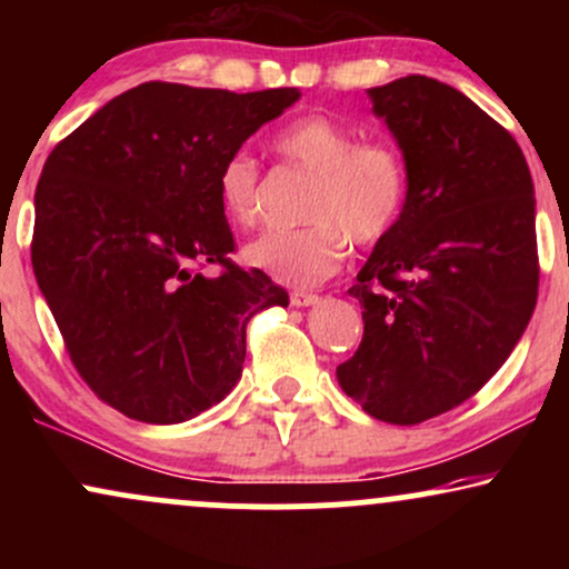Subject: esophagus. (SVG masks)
<instances>
[{"mask_svg": "<svg viewBox=\"0 0 569 569\" xmlns=\"http://www.w3.org/2000/svg\"><path fill=\"white\" fill-rule=\"evenodd\" d=\"M291 305L293 307L318 305V293H312V291H291Z\"/></svg>", "mask_w": 569, "mask_h": 569, "instance_id": "34e87169", "label": "esophagus"}]
</instances>
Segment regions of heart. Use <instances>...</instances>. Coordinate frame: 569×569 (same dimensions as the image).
Here are the masks:
<instances>
[{"instance_id":"1","label":"heart","mask_w":569,"mask_h":569,"mask_svg":"<svg viewBox=\"0 0 569 569\" xmlns=\"http://www.w3.org/2000/svg\"><path fill=\"white\" fill-rule=\"evenodd\" d=\"M272 147L291 166L316 176L299 230L264 232L246 246V262L286 286H316L339 270L348 238L380 243L393 232L409 198V176L390 143L358 141L356 130L326 114H305L283 126ZM219 202L234 224L253 227L262 211L259 166L232 152L219 168Z\"/></svg>"}]
</instances>
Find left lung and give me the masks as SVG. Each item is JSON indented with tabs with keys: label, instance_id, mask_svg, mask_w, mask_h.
Returning a JSON list of instances; mask_svg holds the SVG:
<instances>
[{
	"label": "left lung",
	"instance_id": "8db88e82",
	"mask_svg": "<svg viewBox=\"0 0 569 569\" xmlns=\"http://www.w3.org/2000/svg\"><path fill=\"white\" fill-rule=\"evenodd\" d=\"M367 96L409 198L348 291L363 339L337 380L367 415L417 426L485 388L530 323L535 187L513 136L452 84L409 74Z\"/></svg>",
	"mask_w": 569,
	"mask_h": 569
}]
</instances>
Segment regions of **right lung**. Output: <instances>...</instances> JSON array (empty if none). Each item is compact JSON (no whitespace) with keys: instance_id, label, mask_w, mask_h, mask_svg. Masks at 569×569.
I'll use <instances>...</instances> for the list:
<instances>
[{"instance_id":"1","label":"right lung","mask_w":569,"mask_h":569,"mask_svg":"<svg viewBox=\"0 0 569 569\" xmlns=\"http://www.w3.org/2000/svg\"><path fill=\"white\" fill-rule=\"evenodd\" d=\"M143 82L50 152L31 264L82 380L122 415L176 426L240 380L246 323L289 293L230 262L219 168L299 101ZM221 263L219 277L193 270Z\"/></svg>"}]
</instances>
